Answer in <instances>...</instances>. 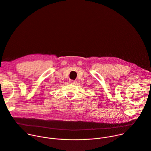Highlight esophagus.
<instances>
[{
  "label": "esophagus",
  "mask_w": 151,
  "mask_h": 151,
  "mask_svg": "<svg viewBox=\"0 0 151 151\" xmlns=\"http://www.w3.org/2000/svg\"><path fill=\"white\" fill-rule=\"evenodd\" d=\"M69 83H71V84H76V83H77L76 81L73 80H69Z\"/></svg>",
  "instance_id": "obj_1"
}]
</instances>
